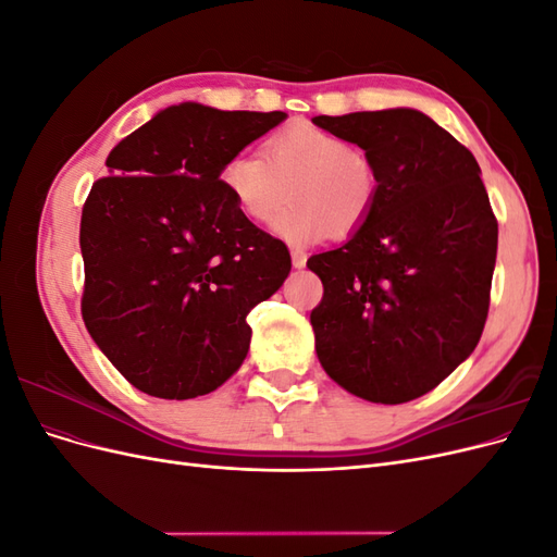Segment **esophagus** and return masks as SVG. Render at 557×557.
Returning <instances> with one entry per match:
<instances>
[{
    "label": "esophagus",
    "instance_id": "obj_1",
    "mask_svg": "<svg viewBox=\"0 0 557 557\" xmlns=\"http://www.w3.org/2000/svg\"><path fill=\"white\" fill-rule=\"evenodd\" d=\"M290 256H293V267H295V269L307 267V252H305V250H297V248H293V250H290Z\"/></svg>",
    "mask_w": 557,
    "mask_h": 557
}]
</instances>
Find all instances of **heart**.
I'll list each match as a JSON object with an SVG mask.
<instances>
[{"label":"heart","mask_w":557,"mask_h":557,"mask_svg":"<svg viewBox=\"0 0 557 557\" xmlns=\"http://www.w3.org/2000/svg\"><path fill=\"white\" fill-rule=\"evenodd\" d=\"M264 153L239 150L221 166V185L248 221L272 223L274 234L295 246L327 234L358 230L374 209L379 174L374 162L342 134L313 123H297L272 134Z\"/></svg>","instance_id":"heart-1"}]
</instances>
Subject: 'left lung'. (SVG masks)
<instances>
[{
	"label": "left lung",
	"instance_id": "1",
	"mask_svg": "<svg viewBox=\"0 0 557 557\" xmlns=\"http://www.w3.org/2000/svg\"><path fill=\"white\" fill-rule=\"evenodd\" d=\"M374 162L379 195L358 232L307 264L330 379L369 401L430 393L476 348L491 307L497 218L476 158L413 109L315 115Z\"/></svg>",
	"mask_w": 557,
	"mask_h": 557
}]
</instances>
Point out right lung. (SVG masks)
Instances as JSON below:
<instances>
[{
  "mask_svg": "<svg viewBox=\"0 0 557 557\" xmlns=\"http://www.w3.org/2000/svg\"><path fill=\"white\" fill-rule=\"evenodd\" d=\"M283 111L185 102L117 144L81 213V313L137 391L190 399L242 367L246 315L290 274L281 239L252 225L221 166L276 127Z\"/></svg>",
  "mask_w": 557,
  "mask_h": 557,
  "instance_id": "1",
  "label": "right lung"
}]
</instances>
